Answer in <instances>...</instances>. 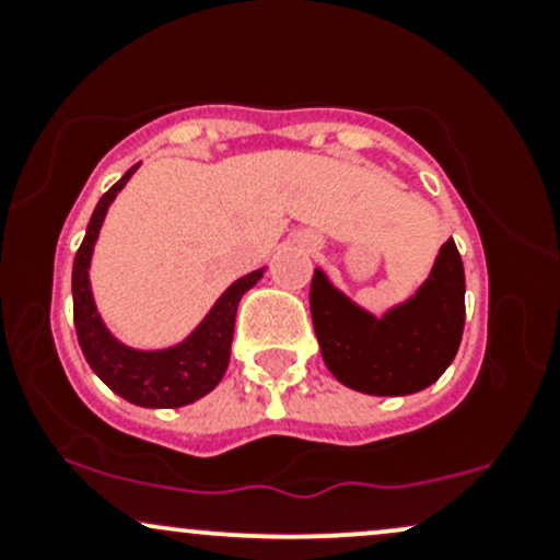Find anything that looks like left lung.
<instances>
[{"mask_svg": "<svg viewBox=\"0 0 560 560\" xmlns=\"http://www.w3.org/2000/svg\"><path fill=\"white\" fill-rule=\"evenodd\" d=\"M311 316L320 355L337 382L376 397L427 389L453 363L466 324V273L458 247H440L432 273L410 300L371 316L316 268Z\"/></svg>", "mask_w": 560, "mask_h": 560, "instance_id": "left-lung-1", "label": "left lung"}]
</instances>
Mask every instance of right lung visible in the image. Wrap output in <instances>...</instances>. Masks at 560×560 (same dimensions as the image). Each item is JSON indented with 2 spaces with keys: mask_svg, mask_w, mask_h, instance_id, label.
<instances>
[{
  "mask_svg": "<svg viewBox=\"0 0 560 560\" xmlns=\"http://www.w3.org/2000/svg\"><path fill=\"white\" fill-rule=\"evenodd\" d=\"M139 165L141 163L128 168L124 178L113 184L96 202L86 236H83L73 260V324L83 358L115 395L141 405V408H182V405L195 402L213 392L226 374L236 307H240L242 294L262 279V268L236 279L184 342L165 347V350H133V347L118 342L96 313L92 284H89V266H92L94 244L107 208Z\"/></svg>",
  "mask_w": 560,
  "mask_h": 560,
  "instance_id": "obj_1",
  "label": "right lung"
}]
</instances>
